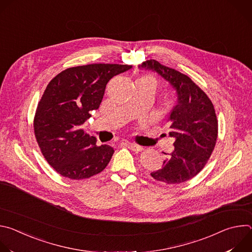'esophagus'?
<instances>
[{"label": "esophagus", "instance_id": "34e87169", "mask_svg": "<svg viewBox=\"0 0 252 252\" xmlns=\"http://www.w3.org/2000/svg\"><path fill=\"white\" fill-rule=\"evenodd\" d=\"M125 143H126V146L128 149H130L131 151H133V152H135V153L141 152V151L143 150L142 147H140V146H138V145H135V143H131V142H128V141H126Z\"/></svg>", "mask_w": 252, "mask_h": 252}]
</instances>
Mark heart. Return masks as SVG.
I'll list each match as a JSON object with an SVG mask.
<instances>
[{"label": "heart", "mask_w": 252, "mask_h": 252, "mask_svg": "<svg viewBox=\"0 0 252 252\" xmlns=\"http://www.w3.org/2000/svg\"><path fill=\"white\" fill-rule=\"evenodd\" d=\"M139 81H142V82L147 83L148 85H150L151 87H153L155 90H156V88H157V80H156L154 77H152V76H146V77L141 78Z\"/></svg>", "instance_id": "obj_1"}]
</instances>
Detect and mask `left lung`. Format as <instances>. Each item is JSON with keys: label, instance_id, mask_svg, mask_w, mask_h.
I'll return each instance as SVG.
<instances>
[{"label": "left lung", "instance_id": "left-lung-1", "mask_svg": "<svg viewBox=\"0 0 252 252\" xmlns=\"http://www.w3.org/2000/svg\"><path fill=\"white\" fill-rule=\"evenodd\" d=\"M138 67L156 71L170 84L177 96L167 117L174 150L165 154L162 167L151 174L167 185L185 183L203 168L215 147L219 125L213 104L190 78L176 69L156 60L143 62Z\"/></svg>", "mask_w": 252, "mask_h": 252}]
</instances>
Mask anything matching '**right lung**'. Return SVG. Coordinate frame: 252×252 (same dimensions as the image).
I'll use <instances>...</instances> for the list:
<instances>
[{
    "instance_id": "right-lung-1",
    "label": "right lung",
    "mask_w": 252,
    "mask_h": 252,
    "mask_svg": "<svg viewBox=\"0 0 252 252\" xmlns=\"http://www.w3.org/2000/svg\"><path fill=\"white\" fill-rule=\"evenodd\" d=\"M131 67L117 63L69 67L47 86L35 111L33 129L42 154L61 175L89 178L110 162L114 149L95 146L96 138L82 126L98 109L109 81Z\"/></svg>"
}]
</instances>
